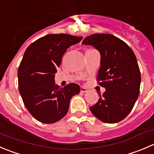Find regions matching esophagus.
I'll list each match as a JSON object with an SVG mask.
<instances>
[{
	"label": "esophagus",
	"instance_id": "esophagus-1",
	"mask_svg": "<svg viewBox=\"0 0 154 154\" xmlns=\"http://www.w3.org/2000/svg\"><path fill=\"white\" fill-rule=\"evenodd\" d=\"M80 92H83V93H85V92H88V89H86V88L83 87V86H82V87L80 88Z\"/></svg>",
	"mask_w": 154,
	"mask_h": 154
}]
</instances>
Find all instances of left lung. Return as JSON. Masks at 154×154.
<instances>
[{"instance_id":"8db88e82","label":"left lung","mask_w":154,"mask_h":154,"mask_svg":"<svg viewBox=\"0 0 154 154\" xmlns=\"http://www.w3.org/2000/svg\"><path fill=\"white\" fill-rule=\"evenodd\" d=\"M82 44L100 52L97 82L106 89L89 109L104 123H118L127 117L139 95L141 72L136 56L124 41L110 34H92Z\"/></svg>"}]
</instances>
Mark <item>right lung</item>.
<instances>
[{
	"label": "right lung",
	"instance_id": "obj_1",
	"mask_svg": "<svg viewBox=\"0 0 154 154\" xmlns=\"http://www.w3.org/2000/svg\"><path fill=\"white\" fill-rule=\"evenodd\" d=\"M82 39L48 34L25 50L18 69L19 90L27 110L38 121L50 124L60 120L68 113L71 98L80 93L79 85L71 83L61 88L54 79L67 49Z\"/></svg>",
	"mask_w": 154,
	"mask_h": 154
}]
</instances>
